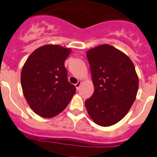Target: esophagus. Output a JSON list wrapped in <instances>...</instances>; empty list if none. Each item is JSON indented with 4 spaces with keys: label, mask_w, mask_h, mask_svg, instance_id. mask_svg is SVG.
I'll list each match as a JSON object with an SVG mask.
<instances>
[{
    "label": "esophagus",
    "mask_w": 157,
    "mask_h": 157,
    "mask_svg": "<svg viewBox=\"0 0 157 157\" xmlns=\"http://www.w3.org/2000/svg\"><path fill=\"white\" fill-rule=\"evenodd\" d=\"M80 85H81V82H80V81H78V82H77V83H76V84H75V86H76V88H77V89L78 90L79 88H80Z\"/></svg>",
    "instance_id": "esophagus-1"
}]
</instances>
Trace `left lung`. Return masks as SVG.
I'll list each match as a JSON object with an SVG mask.
<instances>
[{
  "label": "left lung",
  "mask_w": 157,
  "mask_h": 157,
  "mask_svg": "<svg viewBox=\"0 0 157 157\" xmlns=\"http://www.w3.org/2000/svg\"><path fill=\"white\" fill-rule=\"evenodd\" d=\"M94 92L85 101L91 119L109 127L119 122L130 110L137 94L139 80L130 58L109 44L86 52Z\"/></svg>",
  "instance_id": "1"
}]
</instances>
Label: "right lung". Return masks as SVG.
<instances>
[{
    "mask_svg": "<svg viewBox=\"0 0 157 157\" xmlns=\"http://www.w3.org/2000/svg\"><path fill=\"white\" fill-rule=\"evenodd\" d=\"M71 49L45 45L35 50L21 71V86L29 106L45 118L57 116L67 106L76 87L67 80L64 61Z\"/></svg>",
    "mask_w": 157,
    "mask_h": 157,
    "instance_id": "obj_1",
    "label": "right lung"
}]
</instances>
